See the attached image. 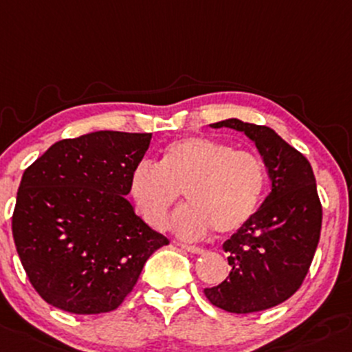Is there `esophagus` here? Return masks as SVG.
Masks as SVG:
<instances>
[{
    "label": "esophagus",
    "mask_w": 352,
    "mask_h": 352,
    "mask_svg": "<svg viewBox=\"0 0 352 352\" xmlns=\"http://www.w3.org/2000/svg\"><path fill=\"white\" fill-rule=\"evenodd\" d=\"M177 246H179L180 250L188 251V253H194V254H202V253H204V250H202V248H199V246H192V244H184V243H179V244H177Z\"/></svg>",
    "instance_id": "1"
}]
</instances>
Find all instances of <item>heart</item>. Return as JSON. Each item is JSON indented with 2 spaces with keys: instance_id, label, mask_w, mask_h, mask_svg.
<instances>
[{
  "instance_id": "1",
  "label": "heart",
  "mask_w": 352,
  "mask_h": 352,
  "mask_svg": "<svg viewBox=\"0 0 352 352\" xmlns=\"http://www.w3.org/2000/svg\"><path fill=\"white\" fill-rule=\"evenodd\" d=\"M265 165L250 150L207 136L168 143L158 166L142 164L129 177V194L143 219L157 229L168 223L180 194L188 206L173 219L182 238H201L210 228L231 234L244 228L260 207Z\"/></svg>"
}]
</instances>
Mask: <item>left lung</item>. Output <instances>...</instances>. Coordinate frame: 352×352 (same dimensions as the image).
<instances>
[{
  "label": "left lung",
  "mask_w": 352,
  "mask_h": 352,
  "mask_svg": "<svg viewBox=\"0 0 352 352\" xmlns=\"http://www.w3.org/2000/svg\"><path fill=\"white\" fill-rule=\"evenodd\" d=\"M210 128L236 129L256 145L272 190L253 219L223 244L232 268L223 283L204 294L226 312L272 309L300 288L319 244L322 206L312 166L268 126L231 118Z\"/></svg>",
  "instance_id": "obj_1"
}]
</instances>
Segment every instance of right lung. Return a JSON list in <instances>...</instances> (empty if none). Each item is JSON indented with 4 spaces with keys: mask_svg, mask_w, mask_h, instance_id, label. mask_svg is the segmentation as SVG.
I'll return each mask as SVG.
<instances>
[{
    "mask_svg": "<svg viewBox=\"0 0 352 352\" xmlns=\"http://www.w3.org/2000/svg\"><path fill=\"white\" fill-rule=\"evenodd\" d=\"M151 133L94 131L54 143L25 170L11 228L30 283L50 305L118 309L146 260L168 244L129 204Z\"/></svg>",
    "mask_w": 352,
    "mask_h": 352,
    "instance_id": "1",
    "label": "right lung"
}]
</instances>
